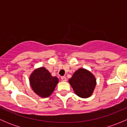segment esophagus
<instances>
[{"label":"esophagus","mask_w":127,"mask_h":127,"mask_svg":"<svg viewBox=\"0 0 127 127\" xmlns=\"http://www.w3.org/2000/svg\"><path fill=\"white\" fill-rule=\"evenodd\" d=\"M61 80H62L63 81H64V82H66V80H67V79H66V77H61Z\"/></svg>","instance_id":"esophagus-1"}]
</instances>
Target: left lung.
I'll return each instance as SVG.
<instances>
[{"label": "left lung", "instance_id": "1", "mask_svg": "<svg viewBox=\"0 0 127 127\" xmlns=\"http://www.w3.org/2000/svg\"><path fill=\"white\" fill-rule=\"evenodd\" d=\"M69 83L78 96L87 98L93 94L96 80L90 71L86 69L79 68L69 79Z\"/></svg>", "mask_w": 127, "mask_h": 127}]
</instances>
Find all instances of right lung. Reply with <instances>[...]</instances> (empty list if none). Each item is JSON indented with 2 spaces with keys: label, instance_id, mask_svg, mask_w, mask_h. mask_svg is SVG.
Returning a JSON list of instances; mask_svg holds the SVG:
<instances>
[{
  "label": "right lung",
  "instance_id": "right-lung-1",
  "mask_svg": "<svg viewBox=\"0 0 127 127\" xmlns=\"http://www.w3.org/2000/svg\"><path fill=\"white\" fill-rule=\"evenodd\" d=\"M58 82V79L52 76L44 67L35 69L29 77L32 89L41 98L49 97L53 93Z\"/></svg>",
  "mask_w": 127,
  "mask_h": 127
}]
</instances>
